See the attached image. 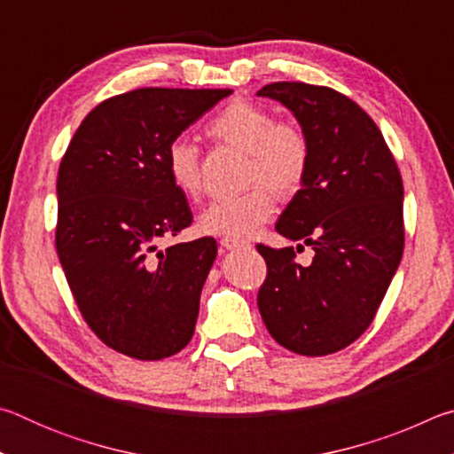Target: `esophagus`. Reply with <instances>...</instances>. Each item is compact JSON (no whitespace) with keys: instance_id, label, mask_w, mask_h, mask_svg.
Instances as JSON below:
<instances>
[{"instance_id":"1","label":"esophagus","mask_w":454,"mask_h":454,"mask_svg":"<svg viewBox=\"0 0 454 454\" xmlns=\"http://www.w3.org/2000/svg\"><path fill=\"white\" fill-rule=\"evenodd\" d=\"M220 246L226 250H238V248H248V244L244 240H238V238H222Z\"/></svg>"}]
</instances>
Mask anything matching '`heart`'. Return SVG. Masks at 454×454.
I'll use <instances>...</instances> for the list:
<instances>
[{
  "label": "heart",
  "mask_w": 454,
  "mask_h": 454,
  "mask_svg": "<svg viewBox=\"0 0 454 454\" xmlns=\"http://www.w3.org/2000/svg\"><path fill=\"white\" fill-rule=\"evenodd\" d=\"M206 134L220 144L248 153L246 178L256 182L238 196L216 198L202 210L198 226L204 234L242 238L254 232L270 218L274 192L290 196L301 188L310 166V144L301 126L276 121L262 106L236 99L214 116ZM168 174L184 196L196 198L202 192L198 148L188 140L168 145Z\"/></svg>",
  "instance_id": "obj_1"
}]
</instances>
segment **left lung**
Listing matches in <instances>:
<instances>
[{
	"label": "left lung",
	"instance_id": "1",
	"mask_svg": "<svg viewBox=\"0 0 454 454\" xmlns=\"http://www.w3.org/2000/svg\"><path fill=\"white\" fill-rule=\"evenodd\" d=\"M258 96L286 106L310 144L309 172L276 222L298 246H256L268 266L258 310L284 348L333 355L371 326L401 264V172L379 126L340 91L274 82ZM304 245L315 258L302 267L295 252Z\"/></svg>",
	"mask_w": 454,
	"mask_h": 454
}]
</instances>
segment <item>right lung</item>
Segmentation results:
<instances>
[{"instance_id":"obj_1","label":"right lung","mask_w":454,"mask_h":454,"mask_svg":"<svg viewBox=\"0 0 454 454\" xmlns=\"http://www.w3.org/2000/svg\"><path fill=\"white\" fill-rule=\"evenodd\" d=\"M232 90L140 88L91 110L58 172L56 248L83 320L137 360L180 352L216 258L210 236L158 248L192 224L168 145Z\"/></svg>"}]
</instances>
